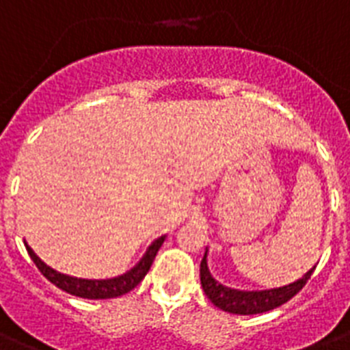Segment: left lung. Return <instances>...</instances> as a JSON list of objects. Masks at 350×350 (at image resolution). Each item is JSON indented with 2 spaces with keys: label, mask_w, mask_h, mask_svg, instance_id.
Returning a JSON list of instances; mask_svg holds the SVG:
<instances>
[{
  "label": "left lung",
  "mask_w": 350,
  "mask_h": 350,
  "mask_svg": "<svg viewBox=\"0 0 350 350\" xmlns=\"http://www.w3.org/2000/svg\"><path fill=\"white\" fill-rule=\"evenodd\" d=\"M314 269H310L304 278H299L298 282L288 283L285 287L269 288V291H238L230 288L218 280L208 271L207 265V250L203 256L202 265H200V280H202L203 293L207 294V298L213 301L218 309L232 314H261L267 310H272L280 305L287 304L288 299L294 298L296 294L305 287V283L309 282L310 274Z\"/></svg>",
  "instance_id": "1"
}]
</instances>
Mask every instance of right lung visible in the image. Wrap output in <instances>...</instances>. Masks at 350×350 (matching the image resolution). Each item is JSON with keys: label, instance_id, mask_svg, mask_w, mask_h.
Masks as SVG:
<instances>
[{"label": "right lung", "instance_id": "obj_1", "mask_svg": "<svg viewBox=\"0 0 350 350\" xmlns=\"http://www.w3.org/2000/svg\"><path fill=\"white\" fill-rule=\"evenodd\" d=\"M163 241L165 236L154 239L136 267H132L129 272H125V274H121V276L118 278H111V280H83V278H74L67 276V274H62V272L54 271L52 267L46 265L45 261H41L40 258L36 256L34 250L27 245V241H25V247H27V252H29V256L36 263V267L40 269L41 274H43L49 282L54 283L57 288H62V291L72 294V296H78V298L107 299L118 298V296H123V294L131 293L132 288L142 282L143 278H145V274L148 272V269H150V265H152L154 258L158 254L159 247L163 245Z\"/></svg>", "mask_w": 350, "mask_h": 350}]
</instances>
